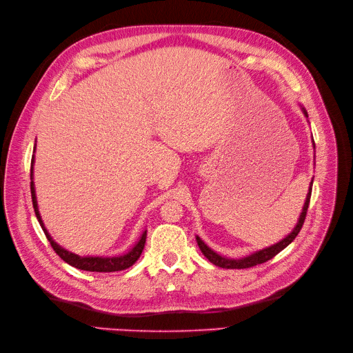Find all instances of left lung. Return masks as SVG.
Returning a JSON list of instances; mask_svg holds the SVG:
<instances>
[{
	"mask_svg": "<svg viewBox=\"0 0 353 353\" xmlns=\"http://www.w3.org/2000/svg\"><path fill=\"white\" fill-rule=\"evenodd\" d=\"M301 110H303L305 116L307 117V112L305 108H301ZM314 145V143H313ZM312 185H313V179L310 182V187H309V192H307V196H306V201H305V205H303V210H301V214L299 216V221L296 224V227L293 228V231L289 234V236L286 239H283L281 241L267 247V248H263L260 251H256V253L250 254L247 257H243V259H227V257H223L220 254H216L215 251H212L203 240H201L198 236H196V243H198V247L199 250L203 251V254L215 265L218 267H223V268H248V267H253V265H257V264H261V263H265L268 260H272L276 254H279L281 250L286 248L296 237L297 234L300 232L301 227H303V223H305V218H306V214H307V208H309V203H310V195H312Z\"/></svg>",
	"mask_w": 353,
	"mask_h": 353,
	"instance_id": "8db88e82",
	"label": "left lung"
}]
</instances>
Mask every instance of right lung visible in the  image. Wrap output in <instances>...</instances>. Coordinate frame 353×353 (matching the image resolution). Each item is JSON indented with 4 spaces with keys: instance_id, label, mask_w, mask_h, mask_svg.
<instances>
[{
    "instance_id": "add662e5",
    "label": "right lung",
    "mask_w": 353,
    "mask_h": 353,
    "mask_svg": "<svg viewBox=\"0 0 353 353\" xmlns=\"http://www.w3.org/2000/svg\"><path fill=\"white\" fill-rule=\"evenodd\" d=\"M32 166H34V155L31 158V199H32V207H34V212L37 220L46 234L47 240L52 244L53 250L59 254L60 259H63L67 264H70L76 268H80V270H86V272H96V273H112V272H121L125 270V268H129L132 264H135V261L141 257L145 241H146V231L141 236L139 241L129 250L126 254L123 256H117V257H93V256H86V257H80L74 253H70V251L64 250L60 247L53 239L50 236L47 228L44 227V223L41 220V215L39 212V205H37V198H36V190H34V181H32Z\"/></svg>"
}]
</instances>
